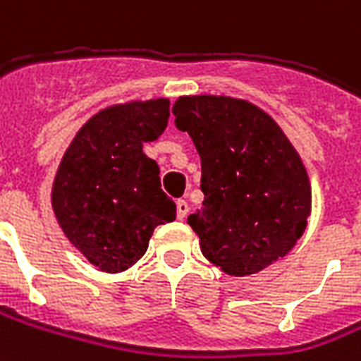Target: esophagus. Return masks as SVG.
Listing matches in <instances>:
<instances>
[{
  "mask_svg": "<svg viewBox=\"0 0 361 361\" xmlns=\"http://www.w3.org/2000/svg\"><path fill=\"white\" fill-rule=\"evenodd\" d=\"M176 207H178V219H180V221H183V219H185L189 213V203L185 201V199H180V201L176 203Z\"/></svg>",
  "mask_w": 361,
  "mask_h": 361,
  "instance_id": "esophagus-1",
  "label": "esophagus"
}]
</instances>
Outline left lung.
<instances>
[{
    "mask_svg": "<svg viewBox=\"0 0 361 361\" xmlns=\"http://www.w3.org/2000/svg\"><path fill=\"white\" fill-rule=\"evenodd\" d=\"M176 127L201 158L203 205L189 215L201 252L228 276H250L283 258L311 215L301 158L268 113L233 97L173 103Z\"/></svg>",
    "mask_w": 361,
    "mask_h": 361,
    "instance_id": "1",
    "label": "left lung"
}]
</instances>
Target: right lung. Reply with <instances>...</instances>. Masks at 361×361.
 I'll return each instance as SVG.
<instances>
[{
    "label": "right lung",
    "instance_id": "right-lung-1",
    "mask_svg": "<svg viewBox=\"0 0 361 361\" xmlns=\"http://www.w3.org/2000/svg\"><path fill=\"white\" fill-rule=\"evenodd\" d=\"M168 119V99L107 107L78 130L58 166V224L102 271L130 268L145 256L156 226L176 219V203L160 188V168L142 152Z\"/></svg>",
    "mask_w": 361,
    "mask_h": 361
}]
</instances>
